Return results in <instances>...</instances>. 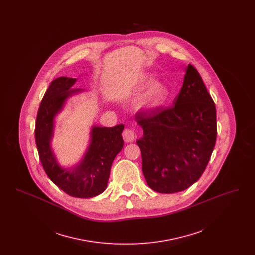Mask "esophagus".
Returning a JSON list of instances; mask_svg holds the SVG:
<instances>
[{"mask_svg":"<svg viewBox=\"0 0 255 255\" xmlns=\"http://www.w3.org/2000/svg\"><path fill=\"white\" fill-rule=\"evenodd\" d=\"M122 136H123V139L126 141V142H131L134 139V132H133V129L131 128H126L123 133H122Z\"/></svg>","mask_w":255,"mask_h":255,"instance_id":"esophagus-1","label":"esophagus"}]
</instances>
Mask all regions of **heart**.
Returning a JSON list of instances; mask_svg holds the SVG:
<instances>
[{
	"mask_svg": "<svg viewBox=\"0 0 255 255\" xmlns=\"http://www.w3.org/2000/svg\"><path fill=\"white\" fill-rule=\"evenodd\" d=\"M168 89L164 83L158 80L152 81L140 98L139 104L144 108H157L162 105L168 97Z\"/></svg>",
	"mask_w": 255,
	"mask_h": 255,
	"instance_id": "b5f03b06",
	"label": "heart"
}]
</instances>
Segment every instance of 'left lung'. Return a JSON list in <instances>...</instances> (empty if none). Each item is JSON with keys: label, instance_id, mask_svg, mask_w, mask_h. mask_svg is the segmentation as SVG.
<instances>
[{"label": "left lung", "instance_id": "1", "mask_svg": "<svg viewBox=\"0 0 255 255\" xmlns=\"http://www.w3.org/2000/svg\"><path fill=\"white\" fill-rule=\"evenodd\" d=\"M134 119L143 130L136 143L151 189L180 192L200 179L215 146L217 122L214 101L192 65L172 106L139 111Z\"/></svg>", "mask_w": 255, "mask_h": 255}]
</instances>
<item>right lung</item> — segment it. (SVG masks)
<instances>
[{"label":"right lung","instance_id":"right-lung-1","mask_svg":"<svg viewBox=\"0 0 255 255\" xmlns=\"http://www.w3.org/2000/svg\"><path fill=\"white\" fill-rule=\"evenodd\" d=\"M75 82V78L61 76L50 83L37 113L35 142L42 166L51 182L70 196L92 198L107 187L112 163L124 144L122 135L124 125L94 126L84 158L71 169L62 168L50 148V139L55 116L68 97L81 91L72 88Z\"/></svg>","mask_w":255,"mask_h":255}]
</instances>
